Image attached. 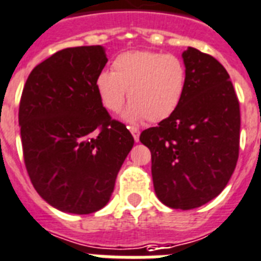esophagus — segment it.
<instances>
[{"instance_id": "34e87169", "label": "esophagus", "mask_w": 261, "mask_h": 261, "mask_svg": "<svg viewBox=\"0 0 261 261\" xmlns=\"http://www.w3.org/2000/svg\"><path fill=\"white\" fill-rule=\"evenodd\" d=\"M129 130H130V133H132L133 139H135V141H139V137H140V130L137 128H135V126H132V128H129Z\"/></svg>"}]
</instances>
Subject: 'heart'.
Masks as SVG:
<instances>
[{"mask_svg": "<svg viewBox=\"0 0 261 261\" xmlns=\"http://www.w3.org/2000/svg\"><path fill=\"white\" fill-rule=\"evenodd\" d=\"M187 85L186 64L179 56L155 51H130L118 55L112 72L95 78V90L102 106L118 112L128 91L130 103L125 113L129 121L156 124L167 120L180 105Z\"/></svg>", "mask_w": 261, "mask_h": 261, "instance_id": "heart-1", "label": "heart"}]
</instances>
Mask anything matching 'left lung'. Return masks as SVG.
I'll return each instance as SVG.
<instances>
[{
    "instance_id": "8db88e82",
    "label": "left lung",
    "mask_w": 261,
    "mask_h": 261,
    "mask_svg": "<svg viewBox=\"0 0 261 261\" xmlns=\"http://www.w3.org/2000/svg\"><path fill=\"white\" fill-rule=\"evenodd\" d=\"M187 85L171 117L140 135L149 148L155 193L172 209L205 205L225 189L240 148V103L224 66L189 47Z\"/></svg>"
}]
</instances>
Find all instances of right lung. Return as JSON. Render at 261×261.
Instances as JSON below:
<instances>
[{"instance_id":"obj_1","label":"right lung","mask_w":261,"mask_h":261,"mask_svg":"<svg viewBox=\"0 0 261 261\" xmlns=\"http://www.w3.org/2000/svg\"><path fill=\"white\" fill-rule=\"evenodd\" d=\"M106 62L101 45L64 48L33 68L20 99L29 179L45 202L66 213H94L109 202L135 143L98 98L95 78Z\"/></svg>"}]
</instances>
